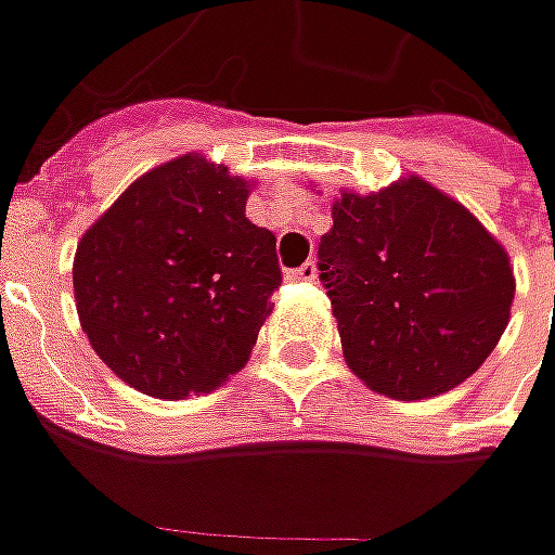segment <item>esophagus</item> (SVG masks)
Instances as JSON below:
<instances>
[{
    "label": "esophagus",
    "instance_id": "34e87169",
    "mask_svg": "<svg viewBox=\"0 0 555 555\" xmlns=\"http://www.w3.org/2000/svg\"><path fill=\"white\" fill-rule=\"evenodd\" d=\"M287 278L289 281H314V278H318V266H314V262H306V266L287 271Z\"/></svg>",
    "mask_w": 555,
    "mask_h": 555
}]
</instances>
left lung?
<instances>
[{
	"label": "left lung",
	"mask_w": 555,
	"mask_h": 555,
	"mask_svg": "<svg viewBox=\"0 0 555 555\" xmlns=\"http://www.w3.org/2000/svg\"><path fill=\"white\" fill-rule=\"evenodd\" d=\"M318 259L346 364L398 401L451 392L509 324L516 278L506 249L420 176L333 197Z\"/></svg>",
	"instance_id": "obj_1"
}]
</instances>
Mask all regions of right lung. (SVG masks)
Here are the masks:
<instances>
[{
  "label": "right lung",
  "instance_id": "right-lung-1",
  "mask_svg": "<svg viewBox=\"0 0 555 555\" xmlns=\"http://www.w3.org/2000/svg\"><path fill=\"white\" fill-rule=\"evenodd\" d=\"M253 184L203 154L129 184L76 244L74 296L98 358L151 398L212 392L249 361L281 287Z\"/></svg>",
  "mask_w": 555,
  "mask_h": 555
}]
</instances>
